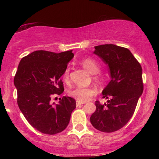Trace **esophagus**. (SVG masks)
<instances>
[{"mask_svg":"<svg viewBox=\"0 0 159 159\" xmlns=\"http://www.w3.org/2000/svg\"><path fill=\"white\" fill-rule=\"evenodd\" d=\"M83 104H84V102H80L77 101V102H76V106H80V105H83Z\"/></svg>","mask_w":159,"mask_h":159,"instance_id":"1","label":"esophagus"}]
</instances>
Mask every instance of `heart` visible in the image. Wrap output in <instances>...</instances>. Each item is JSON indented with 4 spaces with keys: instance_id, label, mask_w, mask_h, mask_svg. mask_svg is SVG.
Instances as JSON below:
<instances>
[{
    "instance_id": "1",
    "label": "heart",
    "mask_w": 159,
    "mask_h": 159,
    "mask_svg": "<svg viewBox=\"0 0 159 159\" xmlns=\"http://www.w3.org/2000/svg\"><path fill=\"white\" fill-rule=\"evenodd\" d=\"M81 65L83 66L84 68H85L90 72L91 74H96L99 72V65L97 61H95L93 58H85L81 61ZM94 78L96 81H99L101 78L98 75H95ZM63 79L66 83H68L69 81V68L67 67L63 72ZM97 91L94 87H75L73 90L69 91V96H72V98H75L78 102H86L89 101L93 96L96 94Z\"/></svg>"
}]
</instances>
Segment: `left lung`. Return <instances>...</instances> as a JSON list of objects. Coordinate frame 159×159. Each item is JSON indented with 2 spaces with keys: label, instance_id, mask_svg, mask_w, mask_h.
Listing matches in <instances>:
<instances>
[{
  "label": "left lung",
  "instance_id": "8db88e82",
  "mask_svg": "<svg viewBox=\"0 0 159 159\" xmlns=\"http://www.w3.org/2000/svg\"><path fill=\"white\" fill-rule=\"evenodd\" d=\"M93 53L109 67L111 81L102 90L106 103L96 102L90 123L103 132L119 130L132 118L143 90L141 66L128 48L113 44L95 46Z\"/></svg>",
  "mask_w": 159,
  "mask_h": 159
}]
</instances>
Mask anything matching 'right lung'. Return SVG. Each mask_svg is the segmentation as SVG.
<instances>
[{
  "mask_svg": "<svg viewBox=\"0 0 159 159\" xmlns=\"http://www.w3.org/2000/svg\"><path fill=\"white\" fill-rule=\"evenodd\" d=\"M72 51L57 53L36 51L24 57L14 78L17 103L28 123L39 132L55 134L67 127L76 102L69 96L50 103L52 96L64 91L61 79L73 58Z\"/></svg>",
  "mask_w": 159,
  "mask_h": 159,
  "instance_id": "1",
  "label": "right lung"
}]
</instances>
